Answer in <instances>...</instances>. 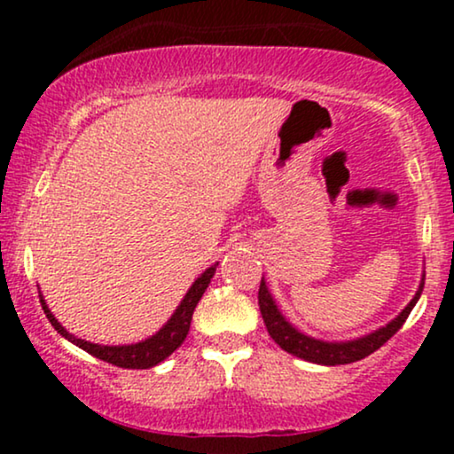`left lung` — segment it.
Returning a JSON list of instances; mask_svg holds the SVG:
<instances>
[{
  "label": "left lung",
  "mask_w": 454,
  "mask_h": 454,
  "mask_svg": "<svg viewBox=\"0 0 454 454\" xmlns=\"http://www.w3.org/2000/svg\"><path fill=\"white\" fill-rule=\"evenodd\" d=\"M420 293H423V284H420L419 293H416L414 299L410 301V305L405 307V309L401 311L393 322H388L387 326L378 328L376 333H372V335L367 337H361V340L340 341V343H328V341L314 340V337H307L303 333L296 331L290 322H286V317L281 316L278 305H275L273 296H270V293L267 290L264 279L260 281L258 305H260V314H262L264 325H267L269 335L273 337V341L278 343L281 350L317 364H348V363L361 361V358L369 356L372 352H376L378 348H382L384 343H387L401 326H403V322L408 320L411 307H414L416 301L420 299Z\"/></svg>",
  "instance_id": "8db88e82"
}]
</instances>
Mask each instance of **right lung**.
Wrapping results in <instances>:
<instances>
[{"label": "right lung", "mask_w": 454, "mask_h": 454, "mask_svg": "<svg viewBox=\"0 0 454 454\" xmlns=\"http://www.w3.org/2000/svg\"><path fill=\"white\" fill-rule=\"evenodd\" d=\"M215 267L217 264H213V267L207 269L205 273L194 281V286L187 290L185 299L181 301L179 307H176L173 317H170V320L166 322V325L161 326L153 337H149V340L140 343H134V346H98V343L78 340V337L70 335V333H67L66 328L55 320V316L51 314V309L46 307L44 299H40V303H43L44 314L49 317L51 325L55 326V331L61 333V337H66V340L74 343V346L82 348L85 352H90L91 356L100 358V361H106L111 364H117V367H123V369H149L153 367V364L164 361L166 356H170V354H173L176 348L185 341L187 331H190V325H192V314H194L198 301L202 299L205 290L209 288L211 278L215 275Z\"/></svg>", "instance_id": "add662e5"}]
</instances>
